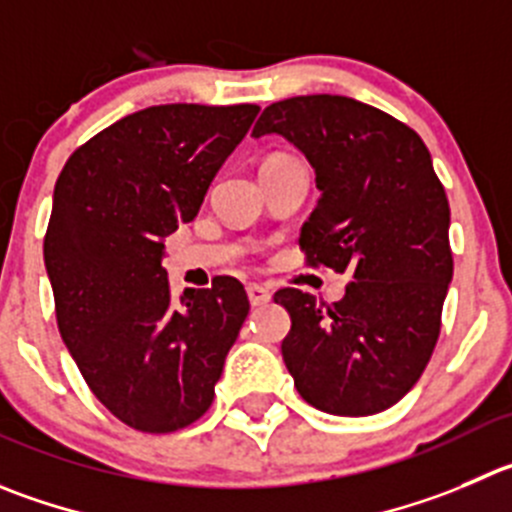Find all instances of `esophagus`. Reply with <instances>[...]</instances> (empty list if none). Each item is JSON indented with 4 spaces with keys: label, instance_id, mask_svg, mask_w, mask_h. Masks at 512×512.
Masks as SVG:
<instances>
[{
    "label": "esophagus",
    "instance_id": "obj_1",
    "mask_svg": "<svg viewBox=\"0 0 512 512\" xmlns=\"http://www.w3.org/2000/svg\"><path fill=\"white\" fill-rule=\"evenodd\" d=\"M246 294H248V301H251V306H264L271 301V291L261 284H248Z\"/></svg>",
    "mask_w": 512,
    "mask_h": 512
}]
</instances>
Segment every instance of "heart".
I'll use <instances>...</instances> for the list:
<instances>
[{
    "label": "heart",
    "mask_w": 512,
    "mask_h": 512,
    "mask_svg": "<svg viewBox=\"0 0 512 512\" xmlns=\"http://www.w3.org/2000/svg\"><path fill=\"white\" fill-rule=\"evenodd\" d=\"M274 158H279V155H274Z\"/></svg>",
    "instance_id": "heart-1"
}]
</instances>
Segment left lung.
Returning <instances> with one entry per match:
<instances>
[{
    "instance_id": "left-lung-1",
    "label": "left lung",
    "mask_w": 512,
    "mask_h": 512,
    "mask_svg": "<svg viewBox=\"0 0 512 512\" xmlns=\"http://www.w3.org/2000/svg\"><path fill=\"white\" fill-rule=\"evenodd\" d=\"M284 135L316 173L319 203L301 226L309 266L347 274L332 306L279 289L291 332L281 354L296 389L329 415L397 405L425 372L452 281L450 203L420 135L342 95L269 105L253 138Z\"/></svg>"
}]
</instances>
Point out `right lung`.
Here are the masks:
<instances>
[{
  "mask_svg": "<svg viewBox=\"0 0 512 512\" xmlns=\"http://www.w3.org/2000/svg\"><path fill=\"white\" fill-rule=\"evenodd\" d=\"M256 115L248 102L145 107L80 145L55 183L45 266L62 342L133 430L163 435L206 415L251 309L233 276L178 304L160 259Z\"/></svg>",
  "mask_w": 512,
  "mask_h": 512,
  "instance_id": "obj_1",
  "label": "right lung"
}]
</instances>
